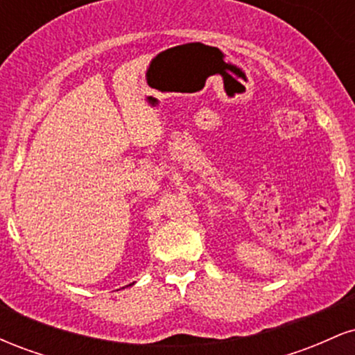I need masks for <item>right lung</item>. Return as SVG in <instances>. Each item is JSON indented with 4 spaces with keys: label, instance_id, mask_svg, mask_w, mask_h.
<instances>
[{
    "label": "right lung",
    "instance_id": "right-lung-1",
    "mask_svg": "<svg viewBox=\"0 0 355 355\" xmlns=\"http://www.w3.org/2000/svg\"><path fill=\"white\" fill-rule=\"evenodd\" d=\"M130 285H133V284H130ZM126 287H128V285H126Z\"/></svg>",
    "mask_w": 355,
    "mask_h": 355
}]
</instances>
